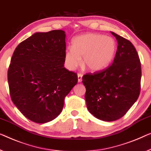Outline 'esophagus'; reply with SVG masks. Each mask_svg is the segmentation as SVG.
<instances>
[{"instance_id":"esophagus-1","label":"esophagus","mask_w":151,"mask_h":151,"mask_svg":"<svg viewBox=\"0 0 151 151\" xmlns=\"http://www.w3.org/2000/svg\"><path fill=\"white\" fill-rule=\"evenodd\" d=\"M78 83H81L82 81V77H83V75H81V74H78Z\"/></svg>"}]
</instances>
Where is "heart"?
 Wrapping results in <instances>:
<instances>
[{
	"label": "heart",
	"mask_w": 151,
	"mask_h": 151,
	"mask_svg": "<svg viewBox=\"0 0 151 151\" xmlns=\"http://www.w3.org/2000/svg\"><path fill=\"white\" fill-rule=\"evenodd\" d=\"M71 49L64 53L67 68L73 70L83 64L90 71L104 69L111 64L116 51V42L113 38L96 33L77 36L72 40Z\"/></svg>",
	"instance_id": "heart-1"
}]
</instances>
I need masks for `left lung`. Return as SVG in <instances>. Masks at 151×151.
<instances>
[{
  "label": "left lung",
  "instance_id": "left-lung-1",
  "mask_svg": "<svg viewBox=\"0 0 151 151\" xmlns=\"http://www.w3.org/2000/svg\"><path fill=\"white\" fill-rule=\"evenodd\" d=\"M118 42L112 64L109 68L83 76L88 111L98 119L113 121L125 115L140 92L141 64L129 40L113 32Z\"/></svg>",
  "mask_w": 151,
  "mask_h": 151
}]
</instances>
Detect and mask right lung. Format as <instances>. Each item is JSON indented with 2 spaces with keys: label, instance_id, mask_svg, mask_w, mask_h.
Here are the masks:
<instances>
[{
  "label": "right lung",
  "instance_id": "obj_1",
  "mask_svg": "<svg viewBox=\"0 0 151 151\" xmlns=\"http://www.w3.org/2000/svg\"><path fill=\"white\" fill-rule=\"evenodd\" d=\"M66 34L36 32L18 45L8 70L13 102L33 122L45 123L61 113L64 98L78 82L64 67Z\"/></svg>",
  "mask_w": 151,
  "mask_h": 151
}]
</instances>
